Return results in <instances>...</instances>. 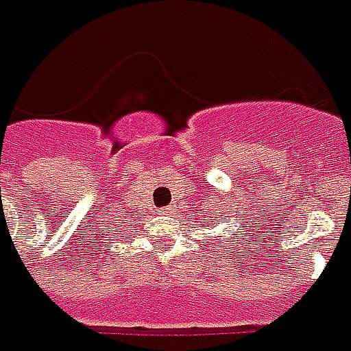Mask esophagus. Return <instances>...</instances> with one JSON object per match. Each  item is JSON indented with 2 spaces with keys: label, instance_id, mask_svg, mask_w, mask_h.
<instances>
[{
  "label": "esophagus",
  "instance_id": "esophagus-1",
  "mask_svg": "<svg viewBox=\"0 0 351 351\" xmlns=\"http://www.w3.org/2000/svg\"><path fill=\"white\" fill-rule=\"evenodd\" d=\"M159 213H160V215H168V213H172V207H162Z\"/></svg>",
  "mask_w": 351,
  "mask_h": 351
}]
</instances>
